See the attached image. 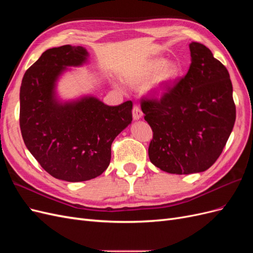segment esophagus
<instances>
[{
    "mask_svg": "<svg viewBox=\"0 0 253 253\" xmlns=\"http://www.w3.org/2000/svg\"><path fill=\"white\" fill-rule=\"evenodd\" d=\"M132 113H133V119L134 120H139V119L142 118L143 114H142V112H141V110H140L138 105H134Z\"/></svg>",
    "mask_w": 253,
    "mask_h": 253,
    "instance_id": "34e87169",
    "label": "esophagus"
}]
</instances>
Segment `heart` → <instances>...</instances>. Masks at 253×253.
Segmentation results:
<instances>
[{"label":"heart","instance_id":"obj_1","mask_svg":"<svg viewBox=\"0 0 253 253\" xmlns=\"http://www.w3.org/2000/svg\"><path fill=\"white\" fill-rule=\"evenodd\" d=\"M180 75V66L175 61H167L163 57L150 60L138 70L126 75V81L132 85H141L153 77L148 85V90L153 96L162 98L166 96ZM115 86L121 88L118 83Z\"/></svg>","mask_w":253,"mask_h":253}]
</instances>
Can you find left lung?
Masks as SVG:
<instances>
[{
  "label": "left lung",
  "mask_w": 253,
  "mask_h": 253,
  "mask_svg": "<svg viewBox=\"0 0 253 253\" xmlns=\"http://www.w3.org/2000/svg\"><path fill=\"white\" fill-rule=\"evenodd\" d=\"M187 75L159 101L142 99L153 131L151 163L171 174L204 172L216 162L235 122L232 83L227 68L204 44L189 45Z\"/></svg>",
  "instance_id": "1"
}]
</instances>
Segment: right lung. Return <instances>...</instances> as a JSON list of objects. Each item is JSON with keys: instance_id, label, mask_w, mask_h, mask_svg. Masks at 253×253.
I'll use <instances>...</instances> for the list:
<instances>
[{"instance_id": "add662e5", "label": "right lung", "mask_w": 253, "mask_h": 253, "mask_svg": "<svg viewBox=\"0 0 253 253\" xmlns=\"http://www.w3.org/2000/svg\"><path fill=\"white\" fill-rule=\"evenodd\" d=\"M87 59L82 46L49 48L26 71L20 88L26 148L47 173L71 182L93 179L108 169L112 142L132 122V101L110 106L91 95L58 97L61 76Z\"/></svg>"}]
</instances>
